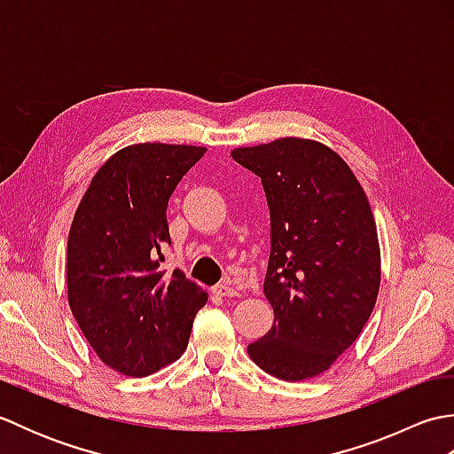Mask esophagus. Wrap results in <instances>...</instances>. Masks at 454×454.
Here are the masks:
<instances>
[{
    "instance_id": "34e87169",
    "label": "esophagus",
    "mask_w": 454,
    "mask_h": 454,
    "mask_svg": "<svg viewBox=\"0 0 454 454\" xmlns=\"http://www.w3.org/2000/svg\"><path fill=\"white\" fill-rule=\"evenodd\" d=\"M212 293H215L216 296H238V291L230 283L216 285L215 288H212Z\"/></svg>"
}]
</instances>
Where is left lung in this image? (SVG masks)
Listing matches in <instances>:
<instances>
[{
  "instance_id": "1",
  "label": "left lung",
  "mask_w": 454,
  "mask_h": 454,
  "mask_svg": "<svg viewBox=\"0 0 454 454\" xmlns=\"http://www.w3.org/2000/svg\"><path fill=\"white\" fill-rule=\"evenodd\" d=\"M232 158L262 179L271 216L263 293L275 320L247 353L281 380L312 379L349 349L379 296L371 205L349 166L316 140L278 138Z\"/></svg>"
}]
</instances>
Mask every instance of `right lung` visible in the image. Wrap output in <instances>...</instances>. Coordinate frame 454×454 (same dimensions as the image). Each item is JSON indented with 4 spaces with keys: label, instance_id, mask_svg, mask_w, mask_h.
Listing matches in <instances>:
<instances>
[{
    "label": "right lung",
    "instance_id": "obj_1",
    "mask_svg": "<svg viewBox=\"0 0 454 454\" xmlns=\"http://www.w3.org/2000/svg\"><path fill=\"white\" fill-rule=\"evenodd\" d=\"M207 148L146 142L103 163L67 236V302L99 359L127 376L177 361L208 296L161 267L168 202Z\"/></svg>",
    "mask_w": 454,
    "mask_h": 454
}]
</instances>
